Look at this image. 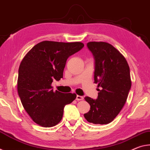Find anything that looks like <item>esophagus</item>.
<instances>
[{
    "label": "esophagus",
    "instance_id": "34e87169",
    "mask_svg": "<svg viewBox=\"0 0 150 150\" xmlns=\"http://www.w3.org/2000/svg\"><path fill=\"white\" fill-rule=\"evenodd\" d=\"M83 99H84V98H83L82 96H79V95H77V96H76V100L77 101H80V100H82Z\"/></svg>",
    "mask_w": 150,
    "mask_h": 150
}]
</instances>
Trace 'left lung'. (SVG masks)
<instances>
[{
	"instance_id": "1",
	"label": "left lung",
	"mask_w": 150,
	"mask_h": 150,
	"mask_svg": "<svg viewBox=\"0 0 150 150\" xmlns=\"http://www.w3.org/2000/svg\"><path fill=\"white\" fill-rule=\"evenodd\" d=\"M87 47L94 56V83L100 88L96 100L84 98L90 110L84 116L90 123L107 124L126 102L132 86L129 68L124 56L109 43L90 42Z\"/></svg>"
}]
</instances>
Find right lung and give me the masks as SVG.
<instances>
[{
    "instance_id": "add662e5",
    "label": "right lung",
    "mask_w": 150,
    "mask_h": 150,
    "mask_svg": "<svg viewBox=\"0 0 150 150\" xmlns=\"http://www.w3.org/2000/svg\"><path fill=\"white\" fill-rule=\"evenodd\" d=\"M80 42L42 41L26 54L20 64L17 89L24 110L42 127H52L62 118L64 108L76 94L53 91L54 79L60 80L68 57L80 50Z\"/></svg>"
}]
</instances>
